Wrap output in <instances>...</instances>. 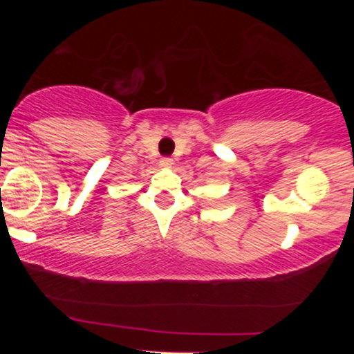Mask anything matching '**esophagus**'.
Listing matches in <instances>:
<instances>
[{"instance_id": "34e87169", "label": "esophagus", "mask_w": 354, "mask_h": 354, "mask_svg": "<svg viewBox=\"0 0 354 354\" xmlns=\"http://www.w3.org/2000/svg\"><path fill=\"white\" fill-rule=\"evenodd\" d=\"M160 165H161V168H171L173 160L171 158H163V160L160 161Z\"/></svg>"}]
</instances>
